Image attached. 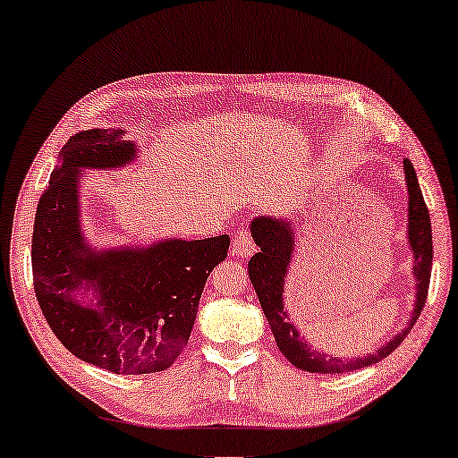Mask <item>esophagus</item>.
Returning a JSON list of instances; mask_svg holds the SVG:
<instances>
[{"label":"esophagus","mask_w":458,"mask_h":458,"mask_svg":"<svg viewBox=\"0 0 458 458\" xmlns=\"http://www.w3.org/2000/svg\"><path fill=\"white\" fill-rule=\"evenodd\" d=\"M256 251V243H253L251 235L247 231H237L233 237V245H231V253L235 258H250Z\"/></svg>","instance_id":"obj_1"}]
</instances>
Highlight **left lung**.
Listing matches in <instances>:
<instances>
[{
  "instance_id": "left-lung-1",
  "label": "left lung",
  "mask_w": 458,
  "mask_h": 458,
  "mask_svg": "<svg viewBox=\"0 0 458 458\" xmlns=\"http://www.w3.org/2000/svg\"><path fill=\"white\" fill-rule=\"evenodd\" d=\"M403 172H406L408 182V243L411 253H414L416 302L408 327L392 336L386 344H381L373 355L344 361L339 357L318 353L300 336L296 327L288 320L282 298L284 284L288 278V266L292 256H294V229H292L288 219H274V216H258L251 221V237L259 251L247 264L250 280L256 288L269 327H272L276 344H278L284 357L298 369L310 373H347L377 363L400 347V343L406 339L420 312H422L426 296H428L432 272V225L428 207H426L422 191H420L416 170L408 158L403 160Z\"/></svg>"
}]
</instances>
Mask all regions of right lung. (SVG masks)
I'll return each mask as SVG.
<instances>
[{
    "label": "right lung",
    "mask_w": 458,
    "mask_h": 458,
    "mask_svg": "<svg viewBox=\"0 0 458 458\" xmlns=\"http://www.w3.org/2000/svg\"><path fill=\"white\" fill-rule=\"evenodd\" d=\"M136 158L123 130L79 131L40 197L32 235L34 292L56 339L82 361L111 373H156L182 353L208 274L227 258L229 235L166 239L152 247L95 251L82 239L79 174ZM77 289H93L82 305Z\"/></svg>",
    "instance_id": "add662e5"
}]
</instances>
